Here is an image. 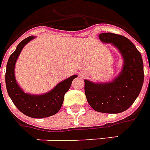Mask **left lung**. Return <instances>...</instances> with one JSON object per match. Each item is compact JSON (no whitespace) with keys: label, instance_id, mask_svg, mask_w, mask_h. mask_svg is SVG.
I'll return each mask as SVG.
<instances>
[{"label":"left lung","instance_id":"1","mask_svg":"<svg viewBox=\"0 0 150 150\" xmlns=\"http://www.w3.org/2000/svg\"><path fill=\"white\" fill-rule=\"evenodd\" d=\"M99 40L119 50L123 58L122 71L109 83L84 80L86 100L93 109L106 114H118L130 107L139 95L144 82L142 55L129 39L115 33H101Z\"/></svg>","mask_w":150,"mask_h":150}]
</instances>
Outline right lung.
I'll list each match as a JSON object with an SVG mask.
<instances>
[{
  "instance_id": "right-lung-1",
  "label": "right lung",
  "mask_w": 150,
  "mask_h": 150,
  "mask_svg": "<svg viewBox=\"0 0 150 150\" xmlns=\"http://www.w3.org/2000/svg\"><path fill=\"white\" fill-rule=\"evenodd\" d=\"M35 36H28L17 45L15 52L10 55L6 66L5 84L8 94L17 109L24 115L34 118L47 117L55 115L64 103V95L68 91L72 81L77 77L74 75L62 81L52 91L43 95H31L24 93L16 83L15 78V64L23 47Z\"/></svg>"
}]
</instances>
